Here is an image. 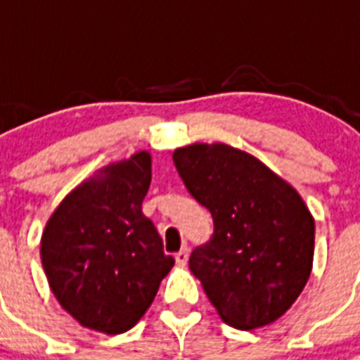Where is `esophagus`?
<instances>
[{"instance_id":"1","label":"esophagus","mask_w":360,"mask_h":360,"mask_svg":"<svg viewBox=\"0 0 360 360\" xmlns=\"http://www.w3.org/2000/svg\"><path fill=\"white\" fill-rule=\"evenodd\" d=\"M175 262H177V265H186V262H188V248L186 246H183L177 254H175Z\"/></svg>"}]
</instances>
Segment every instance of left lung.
<instances>
[{
    "label": "left lung",
    "instance_id": "1",
    "mask_svg": "<svg viewBox=\"0 0 360 360\" xmlns=\"http://www.w3.org/2000/svg\"><path fill=\"white\" fill-rule=\"evenodd\" d=\"M174 162L188 192L213 214V237L188 259L209 301L236 329L276 321L312 271L316 226L299 192L226 143L179 147Z\"/></svg>",
    "mask_w": 360,
    "mask_h": 360
}]
</instances>
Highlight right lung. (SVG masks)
<instances>
[{
	"mask_svg": "<svg viewBox=\"0 0 360 360\" xmlns=\"http://www.w3.org/2000/svg\"><path fill=\"white\" fill-rule=\"evenodd\" d=\"M149 185L151 155L134 153L67 194L42 231L50 290L87 329H132L174 267L157 228L141 213Z\"/></svg>",
	"mask_w": 360,
	"mask_h": 360,
	"instance_id": "obj_1",
	"label": "right lung"
}]
</instances>
